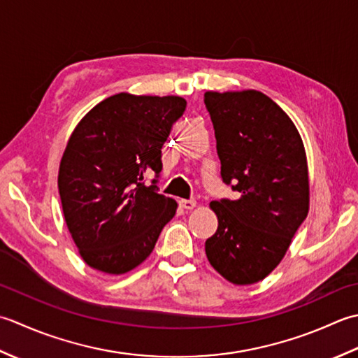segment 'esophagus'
Returning a JSON list of instances; mask_svg holds the SVG:
<instances>
[{"label": "esophagus", "instance_id": "esophagus-1", "mask_svg": "<svg viewBox=\"0 0 358 358\" xmlns=\"http://www.w3.org/2000/svg\"><path fill=\"white\" fill-rule=\"evenodd\" d=\"M179 206L182 208H185V210H193L196 207V201H193V199H180Z\"/></svg>", "mask_w": 358, "mask_h": 358}]
</instances>
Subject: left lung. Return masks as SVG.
<instances>
[{"mask_svg": "<svg viewBox=\"0 0 358 358\" xmlns=\"http://www.w3.org/2000/svg\"><path fill=\"white\" fill-rule=\"evenodd\" d=\"M213 122L221 176L236 199L210 202L217 230L206 253L225 280L247 286L271 273L309 211L304 145L289 115L255 90L203 96Z\"/></svg>", "mask_w": 358, "mask_h": 358, "instance_id": "8db88e82", "label": "left lung"}]
</instances>
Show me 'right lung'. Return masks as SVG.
<instances>
[{"instance_id": "obj_1", "label": "right lung", "mask_w": 358, "mask_h": 358, "mask_svg": "<svg viewBox=\"0 0 358 358\" xmlns=\"http://www.w3.org/2000/svg\"><path fill=\"white\" fill-rule=\"evenodd\" d=\"M179 96L120 92L78 122L58 170L64 221L87 266L109 275L133 271L150 257L178 202L157 193L162 147L185 111Z\"/></svg>"}]
</instances>
